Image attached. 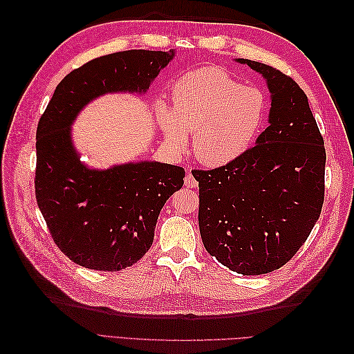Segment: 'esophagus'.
Segmentation results:
<instances>
[{"mask_svg": "<svg viewBox=\"0 0 354 354\" xmlns=\"http://www.w3.org/2000/svg\"><path fill=\"white\" fill-rule=\"evenodd\" d=\"M185 186L186 187H196L198 186V181H196L195 176L192 174V171H189L187 176L185 177Z\"/></svg>", "mask_w": 354, "mask_h": 354, "instance_id": "1", "label": "esophagus"}]
</instances>
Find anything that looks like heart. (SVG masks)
<instances>
[{"mask_svg":"<svg viewBox=\"0 0 354 354\" xmlns=\"http://www.w3.org/2000/svg\"><path fill=\"white\" fill-rule=\"evenodd\" d=\"M267 97L242 85L227 71L205 66L181 75L171 90L169 108H159L165 142L177 152L187 146L208 167L229 165L242 158L263 131Z\"/></svg>","mask_w":354,"mask_h":354,"instance_id":"b5f03b06","label":"heart"}]
</instances>
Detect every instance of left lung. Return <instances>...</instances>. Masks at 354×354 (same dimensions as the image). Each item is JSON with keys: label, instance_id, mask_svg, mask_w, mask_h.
Returning a JSON list of instances; mask_svg holds the SVG:
<instances>
[{"label": "left lung", "instance_id": "left-lung-1", "mask_svg": "<svg viewBox=\"0 0 354 354\" xmlns=\"http://www.w3.org/2000/svg\"><path fill=\"white\" fill-rule=\"evenodd\" d=\"M266 80L269 127L229 165L195 169L199 230L205 250L230 270L251 276L292 259L320 216L325 192L324 137L307 95L285 73L236 59Z\"/></svg>", "mask_w": 354, "mask_h": 354}]
</instances>
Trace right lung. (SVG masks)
Here are the masks:
<instances>
[{
    "label": "right lung",
    "instance_id": "add662e5",
    "mask_svg": "<svg viewBox=\"0 0 354 354\" xmlns=\"http://www.w3.org/2000/svg\"><path fill=\"white\" fill-rule=\"evenodd\" d=\"M176 50H128L94 59L60 81L37 128L35 196L53 239L82 267L116 272L152 246L160 209L183 186L185 169L137 160L88 167L72 142V124L104 94H146Z\"/></svg>",
    "mask_w": 354,
    "mask_h": 354
}]
</instances>
